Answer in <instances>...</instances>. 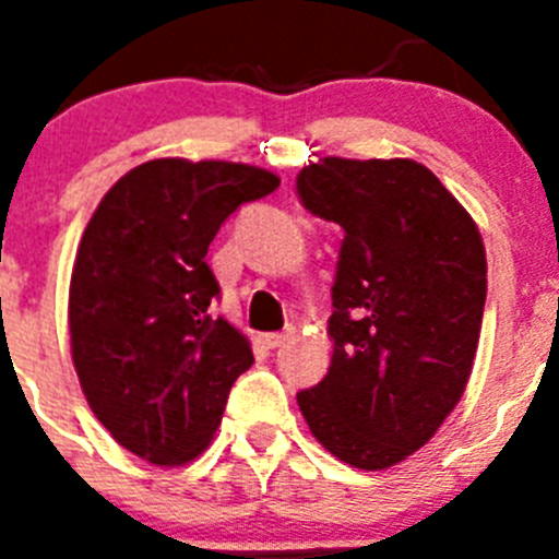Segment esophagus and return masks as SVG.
I'll use <instances>...</instances> for the list:
<instances>
[{
    "instance_id": "obj_1",
    "label": "esophagus",
    "mask_w": 559,
    "mask_h": 559,
    "mask_svg": "<svg viewBox=\"0 0 559 559\" xmlns=\"http://www.w3.org/2000/svg\"><path fill=\"white\" fill-rule=\"evenodd\" d=\"M290 338H294V333H290V330H288V333H269L263 341H265V347L280 349V347H285V344H288Z\"/></svg>"
}]
</instances>
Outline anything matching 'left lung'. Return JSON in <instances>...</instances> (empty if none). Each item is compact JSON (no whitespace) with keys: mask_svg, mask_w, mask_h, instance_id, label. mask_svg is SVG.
<instances>
[{"mask_svg":"<svg viewBox=\"0 0 559 559\" xmlns=\"http://www.w3.org/2000/svg\"><path fill=\"white\" fill-rule=\"evenodd\" d=\"M305 210L344 229L322 383L296 394L341 462L386 471L462 400L487 299L476 221L412 159H328L299 170Z\"/></svg>","mask_w":559,"mask_h":559,"instance_id":"left-lung-1","label":"left lung"}]
</instances>
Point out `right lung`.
Listing matches in <instances>:
<instances>
[{
  "label": "right lung",
  "mask_w": 559,
  "mask_h": 559,
  "mask_svg": "<svg viewBox=\"0 0 559 559\" xmlns=\"http://www.w3.org/2000/svg\"><path fill=\"white\" fill-rule=\"evenodd\" d=\"M280 179L235 162L153 159L103 195L69 283L72 360L88 406L126 451L185 464L212 442L249 338L212 319L206 249Z\"/></svg>",
  "instance_id": "right-lung-1"
}]
</instances>
